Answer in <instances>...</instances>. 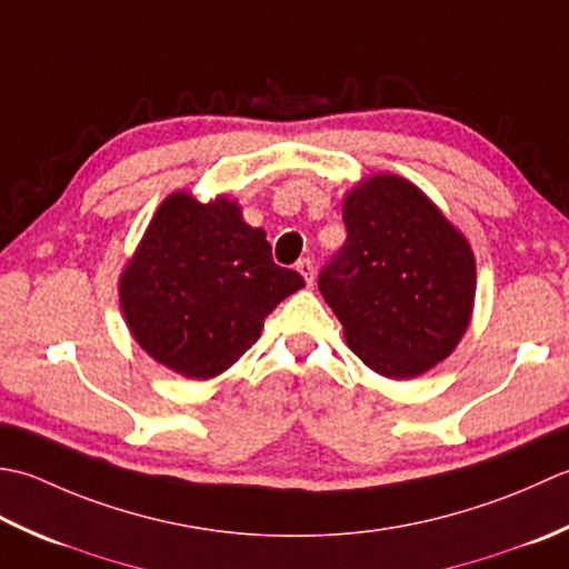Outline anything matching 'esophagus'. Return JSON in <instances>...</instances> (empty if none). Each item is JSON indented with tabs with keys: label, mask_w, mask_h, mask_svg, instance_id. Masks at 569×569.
<instances>
[{
	"label": "esophagus",
	"mask_w": 569,
	"mask_h": 569,
	"mask_svg": "<svg viewBox=\"0 0 569 569\" xmlns=\"http://www.w3.org/2000/svg\"><path fill=\"white\" fill-rule=\"evenodd\" d=\"M297 272H299L301 277H305L309 287L315 284V264H311V260H309V258H305V260H299V262H297Z\"/></svg>",
	"instance_id": "esophagus-1"
}]
</instances>
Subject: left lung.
Masks as SVG:
<instances>
[{
  "label": "left lung",
  "mask_w": 569,
  "mask_h": 569,
  "mask_svg": "<svg viewBox=\"0 0 569 569\" xmlns=\"http://www.w3.org/2000/svg\"><path fill=\"white\" fill-rule=\"evenodd\" d=\"M346 242L319 274L349 349L390 380L432 370L467 333L477 260L467 236L398 173H370L343 199Z\"/></svg>",
  "instance_id": "1"
}]
</instances>
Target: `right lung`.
Returning <instances> with one entry per match:
<instances>
[{"label": "right lung", "mask_w": 569, "mask_h": 569, "mask_svg": "<svg viewBox=\"0 0 569 569\" xmlns=\"http://www.w3.org/2000/svg\"><path fill=\"white\" fill-rule=\"evenodd\" d=\"M305 287L272 262L262 228L236 199L201 203L173 191L159 203L120 274V307L147 356L183 378H216L260 339L264 317Z\"/></svg>", "instance_id": "obj_1"}]
</instances>
